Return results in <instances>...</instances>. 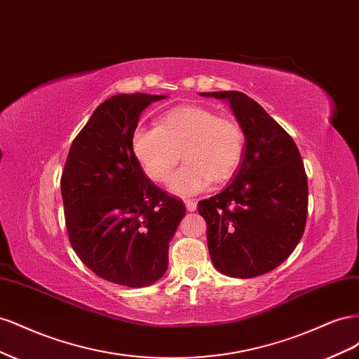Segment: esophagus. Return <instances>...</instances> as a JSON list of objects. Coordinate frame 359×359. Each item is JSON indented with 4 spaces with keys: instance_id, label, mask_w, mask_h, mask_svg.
Instances as JSON below:
<instances>
[{
    "instance_id": "obj_1",
    "label": "esophagus",
    "mask_w": 359,
    "mask_h": 359,
    "mask_svg": "<svg viewBox=\"0 0 359 359\" xmlns=\"http://www.w3.org/2000/svg\"><path fill=\"white\" fill-rule=\"evenodd\" d=\"M184 203H186L187 211L193 212L194 210H196V201H194V199H184Z\"/></svg>"
}]
</instances>
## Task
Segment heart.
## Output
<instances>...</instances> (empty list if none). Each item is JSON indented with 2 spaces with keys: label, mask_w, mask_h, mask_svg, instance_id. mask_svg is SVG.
<instances>
[{
  "label": "heart",
  "mask_w": 359,
  "mask_h": 359,
  "mask_svg": "<svg viewBox=\"0 0 359 359\" xmlns=\"http://www.w3.org/2000/svg\"><path fill=\"white\" fill-rule=\"evenodd\" d=\"M244 149L245 135L236 119L196 104L170 109L157 127L132 135V153L149 180L166 182L180 157L186 160L170 180V190L182 196L202 191L211 181L229 180Z\"/></svg>",
  "instance_id": "obj_1"
}]
</instances>
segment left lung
I'll return each instance as SVG.
<instances>
[{"label": "left lung", "instance_id": "8db88e82", "mask_svg": "<svg viewBox=\"0 0 359 359\" xmlns=\"http://www.w3.org/2000/svg\"><path fill=\"white\" fill-rule=\"evenodd\" d=\"M202 95L229 102L247 140L233 181L198 203L212 265L229 277L262 276L285 262L306 227L309 184L301 154L286 130L244 93Z\"/></svg>", "mask_w": 359, "mask_h": 359}]
</instances>
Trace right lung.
<instances>
[{"label":"right lung","instance_id":"obj_1","mask_svg":"<svg viewBox=\"0 0 359 359\" xmlns=\"http://www.w3.org/2000/svg\"><path fill=\"white\" fill-rule=\"evenodd\" d=\"M166 95L118 94L72 142L61 175L69 240L94 274L144 287L168 269L169 243L186 208L149 181L132 153L147 107Z\"/></svg>","mask_w":359,"mask_h":359}]
</instances>
